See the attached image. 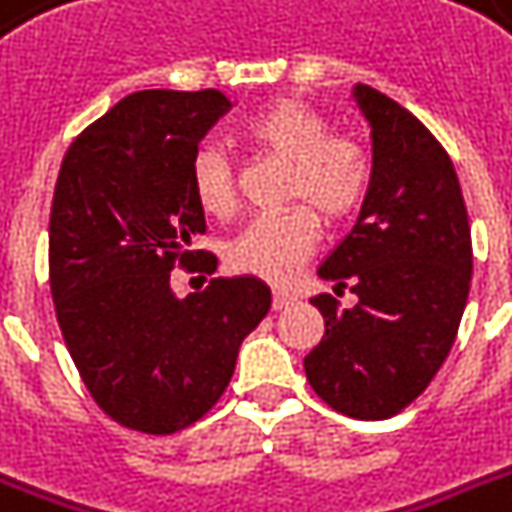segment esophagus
<instances>
[{"label": "esophagus", "mask_w": 512, "mask_h": 512, "mask_svg": "<svg viewBox=\"0 0 512 512\" xmlns=\"http://www.w3.org/2000/svg\"><path fill=\"white\" fill-rule=\"evenodd\" d=\"M297 297L287 289H273V311H284L289 305H295Z\"/></svg>", "instance_id": "34e87169"}]
</instances>
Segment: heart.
<instances>
[{"label": "heart", "instance_id": "heart-1", "mask_svg": "<svg viewBox=\"0 0 512 512\" xmlns=\"http://www.w3.org/2000/svg\"><path fill=\"white\" fill-rule=\"evenodd\" d=\"M241 138L289 162L287 196L300 204L281 215L255 217L236 239L228 241L225 260L236 273L281 284L292 279L319 247L321 220L316 212L329 225H342L364 207L374 177L372 156L348 132H329L324 114L297 98H276L255 111L241 124ZM188 180L204 215H233L236 180L220 148H196Z\"/></svg>", "mask_w": 512, "mask_h": 512}]
</instances>
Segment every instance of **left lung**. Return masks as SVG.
<instances>
[{
	"label": "left lung",
	"mask_w": 512,
	"mask_h": 512,
	"mask_svg": "<svg viewBox=\"0 0 512 512\" xmlns=\"http://www.w3.org/2000/svg\"><path fill=\"white\" fill-rule=\"evenodd\" d=\"M356 98L372 124V188L319 276L358 303L313 297L324 337L305 356V374L335 412L388 420L428 388L457 340L473 241L460 180L436 135L369 84H358Z\"/></svg>",
	"instance_id": "obj_1"
}]
</instances>
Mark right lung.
<instances>
[{"mask_svg": "<svg viewBox=\"0 0 512 512\" xmlns=\"http://www.w3.org/2000/svg\"><path fill=\"white\" fill-rule=\"evenodd\" d=\"M233 108L220 90H143L82 130L60 164L50 212V292L79 377L114 422L170 436L228 388L271 289L209 279L175 297L172 271L215 273L191 249L207 231L188 167Z\"/></svg>", "mask_w": 512, "mask_h": 512, "instance_id": "right-lung-1", "label": "right lung"}]
</instances>
